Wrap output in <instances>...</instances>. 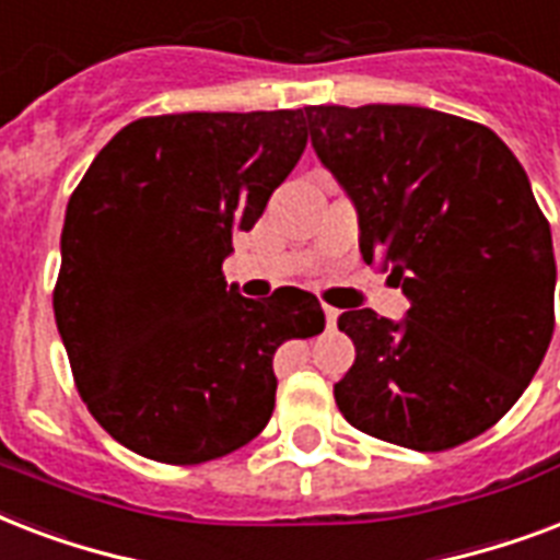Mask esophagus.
Listing matches in <instances>:
<instances>
[{"mask_svg": "<svg viewBox=\"0 0 560 560\" xmlns=\"http://www.w3.org/2000/svg\"><path fill=\"white\" fill-rule=\"evenodd\" d=\"M323 311H325V323H328V328H334V325H337V316H340V311L331 305H323Z\"/></svg>", "mask_w": 560, "mask_h": 560, "instance_id": "obj_1", "label": "esophagus"}]
</instances>
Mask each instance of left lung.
<instances>
[{"label": "left lung", "instance_id": "1", "mask_svg": "<svg viewBox=\"0 0 560 560\" xmlns=\"http://www.w3.org/2000/svg\"><path fill=\"white\" fill-rule=\"evenodd\" d=\"M316 156L358 209L363 261L409 299L337 325L358 349L334 398L351 427L435 453L514 407L556 328L552 232L529 177L486 125L409 104L305 107Z\"/></svg>", "mask_w": 560, "mask_h": 560}]
</instances>
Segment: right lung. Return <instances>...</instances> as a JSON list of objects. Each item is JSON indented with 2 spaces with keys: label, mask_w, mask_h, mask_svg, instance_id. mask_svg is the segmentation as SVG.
<instances>
[{
  "label": "right lung",
  "mask_w": 560,
  "mask_h": 560,
  "mask_svg": "<svg viewBox=\"0 0 560 560\" xmlns=\"http://www.w3.org/2000/svg\"><path fill=\"white\" fill-rule=\"evenodd\" d=\"M302 109L139 118L69 197L55 319L92 418L127 451L200 465L244 447L276 407L272 354L325 328L319 299L226 288L249 232L296 168Z\"/></svg>",
  "instance_id": "right-lung-1"
}]
</instances>
